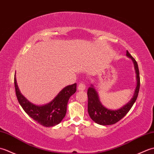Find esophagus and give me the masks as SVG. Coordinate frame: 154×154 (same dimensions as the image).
<instances>
[{
    "label": "esophagus",
    "instance_id": "1",
    "mask_svg": "<svg viewBox=\"0 0 154 154\" xmlns=\"http://www.w3.org/2000/svg\"><path fill=\"white\" fill-rule=\"evenodd\" d=\"M77 89L79 91H83L85 89V84L83 83H79V85H78Z\"/></svg>",
    "mask_w": 154,
    "mask_h": 154
}]
</instances>
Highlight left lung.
<instances>
[{"instance_id":"obj_1","label":"left lung","mask_w":154,"mask_h":154,"mask_svg":"<svg viewBox=\"0 0 154 154\" xmlns=\"http://www.w3.org/2000/svg\"><path fill=\"white\" fill-rule=\"evenodd\" d=\"M126 55L132 59L133 63L134 64L137 79V86L136 87L135 92L134 94L133 98L130 100V102L119 110H109L104 107L102 104L100 103L99 97H98V94L93 87L92 86L88 89V112H89L91 119L94 122L100 124V125H112V124L119 122L129 112V110L131 109L133 104H134L135 101L136 100L137 97H138L140 85V73L138 63H137L135 59L130 54L128 50L126 51Z\"/></svg>"}]
</instances>
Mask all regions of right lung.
<instances>
[{
    "label": "right lung",
    "instance_id": "add662e5",
    "mask_svg": "<svg viewBox=\"0 0 154 154\" xmlns=\"http://www.w3.org/2000/svg\"><path fill=\"white\" fill-rule=\"evenodd\" d=\"M14 87L16 97L22 109L32 119L45 127L54 126L61 122L66 114L68 100L77 91V84L71 85L61 90L50 103L44 106H36L29 102L20 93L15 75Z\"/></svg>",
    "mask_w": 154,
    "mask_h": 154
}]
</instances>
